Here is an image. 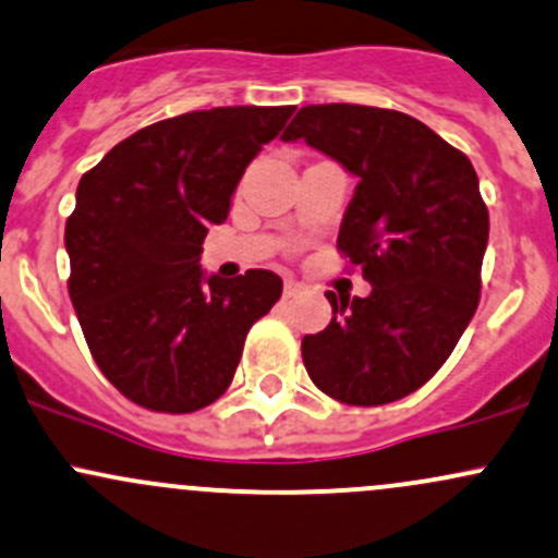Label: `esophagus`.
Here are the masks:
<instances>
[{"mask_svg":"<svg viewBox=\"0 0 558 558\" xmlns=\"http://www.w3.org/2000/svg\"><path fill=\"white\" fill-rule=\"evenodd\" d=\"M299 291H302V283H299V280H294V278H286L283 294L286 296H294V294H299Z\"/></svg>","mask_w":558,"mask_h":558,"instance_id":"1","label":"esophagus"}]
</instances>
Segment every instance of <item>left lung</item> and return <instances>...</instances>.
Wrapping results in <instances>:
<instances>
[{
    "mask_svg": "<svg viewBox=\"0 0 558 558\" xmlns=\"http://www.w3.org/2000/svg\"><path fill=\"white\" fill-rule=\"evenodd\" d=\"M283 141L304 138L357 175L337 248L372 283L333 296V318L302 339L310 379L348 407H383L422 387L460 342L481 296L489 210L460 149L403 111L318 104Z\"/></svg>",
    "mask_w": 558,
    "mask_h": 558,
    "instance_id": "left-lung-1",
    "label": "left lung"
}]
</instances>
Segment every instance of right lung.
I'll return each instance as SVG.
<instances>
[{"instance_id": "1", "label": "right lung", "mask_w": 558, "mask_h": 558, "mask_svg": "<svg viewBox=\"0 0 558 558\" xmlns=\"http://www.w3.org/2000/svg\"><path fill=\"white\" fill-rule=\"evenodd\" d=\"M294 107H219L146 125L80 179L69 296L93 361L128 401L190 414L227 390L245 333L283 294L269 269L203 278L210 225Z\"/></svg>"}]
</instances>
